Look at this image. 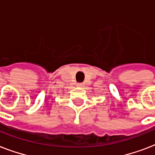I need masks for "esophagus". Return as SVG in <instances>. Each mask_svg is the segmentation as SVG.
<instances>
[{"instance_id": "34e87169", "label": "esophagus", "mask_w": 155, "mask_h": 155, "mask_svg": "<svg viewBox=\"0 0 155 155\" xmlns=\"http://www.w3.org/2000/svg\"><path fill=\"white\" fill-rule=\"evenodd\" d=\"M77 86H78V87H84V83H78Z\"/></svg>"}]
</instances>
